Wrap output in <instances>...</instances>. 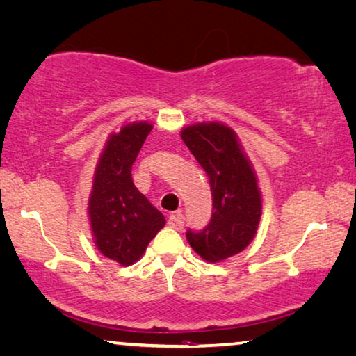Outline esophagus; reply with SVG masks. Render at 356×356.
<instances>
[{
	"instance_id": "1",
	"label": "esophagus",
	"mask_w": 356,
	"mask_h": 356,
	"mask_svg": "<svg viewBox=\"0 0 356 356\" xmlns=\"http://www.w3.org/2000/svg\"><path fill=\"white\" fill-rule=\"evenodd\" d=\"M168 226L172 229H177V231H181L184 227V218L181 215V211H175L168 216Z\"/></svg>"
}]
</instances>
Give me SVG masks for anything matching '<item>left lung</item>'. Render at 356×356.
<instances>
[{
  "instance_id": "8db88e82",
  "label": "left lung",
  "mask_w": 356,
  "mask_h": 356,
  "mask_svg": "<svg viewBox=\"0 0 356 356\" xmlns=\"http://www.w3.org/2000/svg\"><path fill=\"white\" fill-rule=\"evenodd\" d=\"M181 138L210 178L211 220L204 231L186 232L193 250L207 262H221L243 251L254 238L262 215L258 177L238 136L226 124L199 122Z\"/></svg>"
}]
</instances>
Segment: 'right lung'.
Here are the masks:
<instances>
[{
	"mask_svg": "<svg viewBox=\"0 0 356 356\" xmlns=\"http://www.w3.org/2000/svg\"><path fill=\"white\" fill-rule=\"evenodd\" d=\"M152 124H125L108 136L98 157L87 202L90 231L98 251L121 266H132L146 251L165 218L135 188L132 165Z\"/></svg>",
	"mask_w": 356,
	"mask_h": 356,
	"instance_id": "add662e5",
	"label": "right lung"
}]
</instances>
